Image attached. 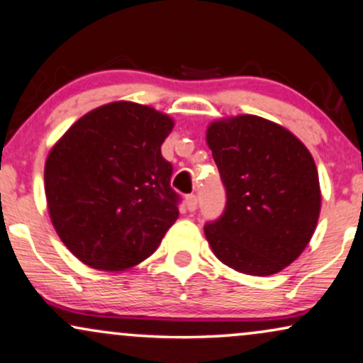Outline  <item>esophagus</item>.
<instances>
[{
    "mask_svg": "<svg viewBox=\"0 0 363 363\" xmlns=\"http://www.w3.org/2000/svg\"><path fill=\"white\" fill-rule=\"evenodd\" d=\"M196 206H198V198H196L194 194L186 196V208L193 213V211H196Z\"/></svg>",
    "mask_w": 363,
    "mask_h": 363,
    "instance_id": "1",
    "label": "esophagus"
}]
</instances>
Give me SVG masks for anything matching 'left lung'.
Segmentation results:
<instances>
[{
	"instance_id": "obj_1",
	"label": "left lung",
	"mask_w": 363,
	"mask_h": 363,
	"mask_svg": "<svg viewBox=\"0 0 363 363\" xmlns=\"http://www.w3.org/2000/svg\"><path fill=\"white\" fill-rule=\"evenodd\" d=\"M206 142L226 187L220 220L204 226L211 250L248 276H272L303 253L316 230V164L284 126L255 115L213 121Z\"/></svg>"
}]
</instances>
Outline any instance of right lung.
<instances>
[{
  "label": "right lung",
  "instance_id": "add662e5",
  "mask_svg": "<svg viewBox=\"0 0 363 363\" xmlns=\"http://www.w3.org/2000/svg\"><path fill=\"white\" fill-rule=\"evenodd\" d=\"M172 128L165 113L115 101L81 116L52 147L43 172L47 208L82 264L132 269L177 220L172 165L160 152Z\"/></svg>",
  "mask_w": 363,
  "mask_h": 363
}]
</instances>
